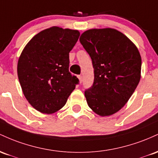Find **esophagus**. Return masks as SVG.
<instances>
[{"mask_svg":"<svg viewBox=\"0 0 158 158\" xmlns=\"http://www.w3.org/2000/svg\"><path fill=\"white\" fill-rule=\"evenodd\" d=\"M77 78L79 79V82L80 83H82V81H83L82 76H81V75H77Z\"/></svg>","mask_w":158,"mask_h":158,"instance_id":"obj_1","label":"esophagus"}]
</instances>
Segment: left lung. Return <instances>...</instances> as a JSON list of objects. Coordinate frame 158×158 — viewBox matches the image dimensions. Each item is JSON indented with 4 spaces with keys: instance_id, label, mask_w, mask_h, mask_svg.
I'll return each instance as SVG.
<instances>
[{
    "instance_id": "left-lung-1",
    "label": "left lung",
    "mask_w": 158,
    "mask_h": 158,
    "mask_svg": "<svg viewBox=\"0 0 158 158\" xmlns=\"http://www.w3.org/2000/svg\"><path fill=\"white\" fill-rule=\"evenodd\" d=\"M80 42L93 61L94 82L85 91L89 107L101 116L121 110L141 77V56L125 34L113 28L90 29Z\"/></svg>"
}]
</instances>
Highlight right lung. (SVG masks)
Wrapping results in <instances>:
<instances>
[{"label": "right lung", "instance_id": "obj_1", "mask_svg": "<svg viewBox=\"0 0 158 158\" xmlns=\"http://www.w3.org/2000/svg\"><path fill=\"white\" fill-rule=\"evenodd\" d=\"M79 36L77 30L51 27L35 35L23 49L18 77L26 99L36 110L56 113L78 84L69 67V52Z\"/></svg>", "mask_w": 158, "mask_h": 158}]
</instances>
